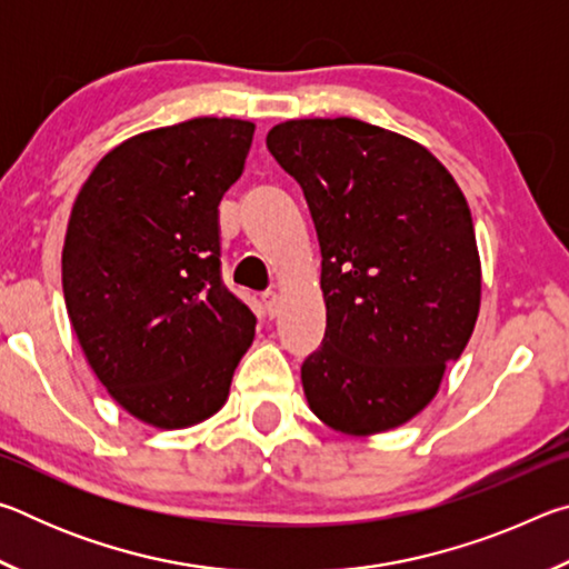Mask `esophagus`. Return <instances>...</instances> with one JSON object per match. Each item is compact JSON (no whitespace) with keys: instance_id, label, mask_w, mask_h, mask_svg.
I'll use <instances>...</instances> for the list:
<instances>
[{"instance_id":"esophagus-1","label":"esophagus","mask_w":569,"mask_h":569,"mask_svg":"<svg viewBox=\"0 0 569 569\" xmlns=\"http://www.w3.org/2000/svg\"><path fill=\"white\" fill-rule=\"evenodd\" d=\"M261 303H263V311H266V316H273L278 313V293L276 291H263L261 293Z\"/></svg>"}]
</instances>
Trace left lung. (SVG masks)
Here are the masks:
<instances>
[{"mask_svg":"<svg viewBox=\"0 0 569 569\" xmlns=\"http://www.w3.org/2000/svg\"><path fill=\"white\" fill-rule=\"evenodd\" d=\"M266 146L301 186L323 258L326 333L301 366L308 407L343 435L399 427L475 331L467 200L427 148L353 118L288 120Z\"/></svg>","mask_w":569,"mask_h":569,"instance_id":"left-lung-1","label":"left lung"}]
</instances>
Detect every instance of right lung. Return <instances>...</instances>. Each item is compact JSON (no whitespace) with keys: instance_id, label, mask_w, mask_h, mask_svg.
Segmentation results:
<instances>
[{"instance_id":"right-lung-1","label":"right lung","mask_w":569,"mask_h":569,"mask_svg":"<svg viewBox=\"0 0 569 569\" xmlns=\"http://www.w3.org/2000/svg\"><path fill=\"white\" fill-rule=\"evenodd\" d=\"M253 122L196 118L124 140L90 172L62 291L92 371L124 411L182 429L223 407L256 316L223 283L218 206Z\"/></svg>"}]
</instances>
